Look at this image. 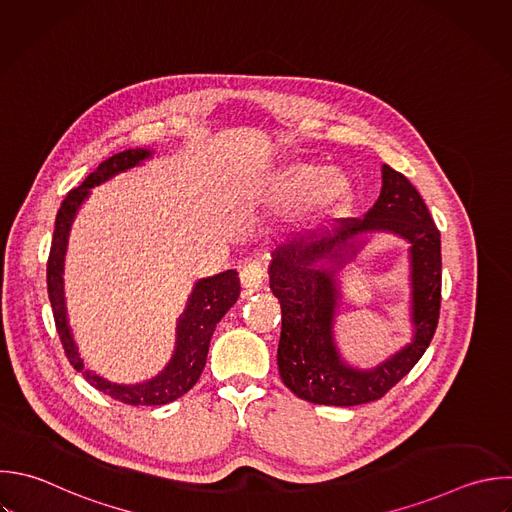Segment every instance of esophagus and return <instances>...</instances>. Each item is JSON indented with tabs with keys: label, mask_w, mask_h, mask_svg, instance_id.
Returning <instances> with one entry per match:
<instances>
[{
	"label": "esophagus",
	"mask_w": 512,
	"mask_h": 512,
	"mask_svg": "<svg viewBox=\"0 0 512 512\" xmlns=\"http://www.w3.org/2000/svg\"><path fill=\"white\" fill-rule=\"evenodd\" d=\"M240 280H242L244 288H250V290L260 288L264 284V280H266V266L262 262H258V260L248 262L240 270Z\"/></svg>",
	"instance_id": "1"
}]
</instances>
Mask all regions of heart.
<instances>
[{
	"instance_id": "b5f03b06",
	"label": "heart",
	"mask_w": 512,
	"mask_h": 512,
	"mask_svg": "<svg viewBox=\"0 0 512 512\" xmlns=\"http://www.w3.org/2000/svg\"><path fill=\"white\" fill-rule=\"evenodd\" d=\"M270 192L278 198L304 196V214L310 218H330L342 214L352 202V180L340 168H322L312 164H288L270 176Z\"/></svg>"
}]
</instances>
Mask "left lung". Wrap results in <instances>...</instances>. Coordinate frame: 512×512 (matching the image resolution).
<instances>
[{
	"mask_svg": "<svg viewBox=\"0 0 512 512\" xmlns=\"http://www.w3.org/2000/svg\"><path fill=\"white\" fill-rule=\"evenodd\" d=\"M372 233L406 239L411 262L413 340L374 369L350 367L337 352L333 322L339 305L337 272ZM270 288L282 308L278 370L282 382L314 404L356 406L382 398L428 348L440 312V232L416 188L382 166V188L364 218H344L334 236L290 242L274 250Z\"/></svg>",
	"mask_w": 512,
	"mask_h": 512,
	"instance_id": "obj_1",
	"label": "left lung"
}]
</instances>
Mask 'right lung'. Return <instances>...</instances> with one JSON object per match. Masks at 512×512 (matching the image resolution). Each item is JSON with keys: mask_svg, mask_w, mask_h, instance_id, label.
<instances>
[{"mask_svg": "<svg viewBox=\"0 0 512 512\" xmlns=\"http://www.w3.org/2000/svg\"><path fill=\"white\" fill-rule=\"evenodd\" d=\"M152 154L154 150L150 148H136V150H124L120 154H114L112 158L104 160L98 166V170H94L82 182V186L74 188L58 210L52 250L48 258V294L54 310L56 328L70 364L78 372H82L84 378L94 388L132 406L168 404L180 398L182 394H186L198 382L206 366V356H208V348H210V340L216 330V324L236 304L240 296V278L236 270H226L216 276L198 280L176 324L174 354L170 362L164 366V370L150 380H144L138 384H118L84 368V360L78 352V346L68 322V308H66V296H64V262H66L70 230L82 204L90 198L92 188L112 180L122 172L142 166L144 160L152 158Z\"/></svg>", "mask_w": 512, "mask_h": 512, "instance_id": "1", "label": "right lung"}]
</instances>
